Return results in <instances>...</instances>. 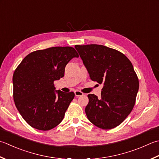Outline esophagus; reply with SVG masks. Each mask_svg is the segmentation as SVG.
Masks as SVG:
<instances>
[{
  "mask_svg": "<svg viewBox=\"0 0 159 159\" xmlns=\"http://www.w3.org/2000/svg\"><path fill=\"white\" fill-rule=\"evenodd\" d=\"M74 94H75L76 96H80L83 95V93L79 91V90H76V91L74 92Z\"/></svg>",
  "mask_w": 159,
  "mask_h": 159,
  "instance_id": "esophagus-1",
  "label": "esophagus"
}]
</instances>
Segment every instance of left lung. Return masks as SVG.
<instances>
[{
	"instance_id": "1",
	"label": "left lung",
	"mask_w": 159,
	"mask_h": 159,
	"mask_svg": "<svg viewBox=\"0 0 159 159\" xmlns=\"http://www.w3.org/2000/svg\"><path fill=\"white\" fill-rule=\"evenodd\" d=\"M90 79L102 84L100 98L89 94L85 107L90 122L112 129L126 119L134 106L139 88L131 62L122 53L104 45H75Z\"/></svg>"
}]
</instances>
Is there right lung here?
Wrapping results in <instances>:
<instances>
[{"instance_id":"1","label":"right lung","mask_w":159,"mask_h":159,"mask_svg":"<svg viewBox=\"0 0 159 159\" xmlns=\"http://www.w3.org/2000/svg\"><path fill=\"white\" fill-rule=\"evenodd\" d=\"M79 54L71 47H53L26 56L13 75L14 101L25 120L48 131L63 120L74 93L56 90L54 82L64 76L66 65Z\"/></svg>"}]
</instances>
